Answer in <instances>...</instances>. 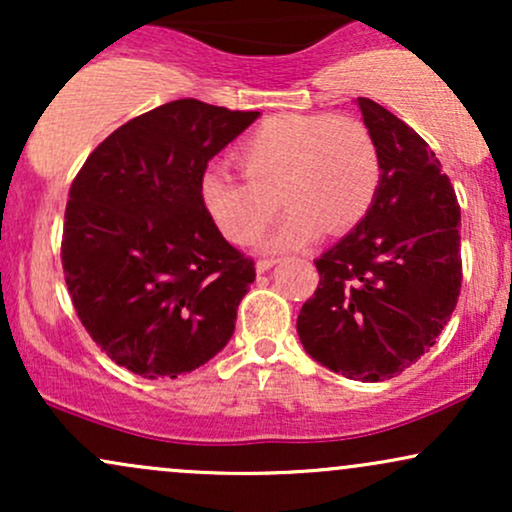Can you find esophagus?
Wrapping results in <instances>:
<instances>
[{"label": "esophagus", "instance_id": "esophagus-1", "mask_svg": "<svg viewBox=\"0 0 512 512\" xmlns=\"http://www.w3.org/2000/svg\"><path fill=\"white\" fill-rule=\"evenodd\" d=\"M274 264H276V260H260V262H257V274H264V272H269V269H272L274 267Z\"/></svg>", "mask_w": 512, "mask_h": 512}]
</instances>
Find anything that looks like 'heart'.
Segmentation results:
<instances>
[{"mask_svg": "<svg viewBox=\"0 0 512 512\" xmlns=\"http://www.w3.org/2000/svg\"><path fill=\"white\" fill-rule=\"evenodd\" d=\"M242 178L209 170L199 182L207 216L226 240L248 245L274 219L267 250H293L327 233L354 228L373 207L380 154L370 129L349 115H274L238 144Z\"/></svg>", "mask_w": 512, "mask_h": 512, "instance_id": "b5f03b06", "label": "heart"}]
</instances>
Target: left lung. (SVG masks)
Here are the masks:
<instances>
[{
    "label": "left lung",
    "instance_id": "8db88e82",
    "mask_svg": "<svg viewBox=\"0 0 512 512\" xmlns=\"http://www.w3.org/2000/svg\"><path fill=\"white\" fill-rule=\"evenodd\" d=\"M380 154L373 207L315 260L320 286L296 330L325 368L361 383L395 378L436 344L462 286L460 204L424 139L358 98Z\"/></svg>",
    "mask_w": 512,
    "mask_h": 512
}]
</instances>
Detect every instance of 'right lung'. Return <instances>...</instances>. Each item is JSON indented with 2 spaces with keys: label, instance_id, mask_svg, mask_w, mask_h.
I'll list each match as a JSON object with an SVG mask.
<instances>
[{
  "label": "right lung",
  "instance_id": "right-lung-1",
  "mask_svg": "<svg viewBox=\"0 0 512 512\" xmlns=\"http://www.w3.org/2000/svg\"><path fill=\"white\" fill-rule=\"evenodd\" d=\"M260 113L182 98L93 149L69 190L62 267L81 325L117 366L178 378L236 330L255 264L211 223L207 163Z\"/></svg>",
  "mask_w": 512,
  "mask_h": 512
}]
</instances>
